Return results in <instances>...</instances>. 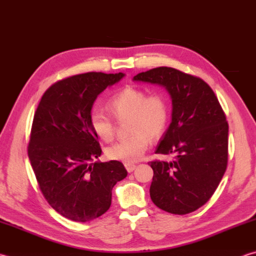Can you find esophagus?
Wrapping results in <instances>:
<instances>
[{"mask_svg": "<svg viewBox=\"0 0 256 256\" xmlns=\"http://www.w3.org/2000/svg\"><path fill=\"white\" fill-rule=\"evenodd\" d=\"M124 166H125V168H126V171H128V173H132V172L134 171V170H135V168H136V165L131 164V163H125Z\"/></svg>", "mask_w": 256, "mask_h": 256, "instance_id": "esophagus-1", "label": "esophagus"}]
</instances>
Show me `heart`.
I'll list each match as a JSON object with an SVG mask.
<instances>
[{
    "label": "heart",
    "mask_w": 256,
    "mask_h": 256,
    "mask_svg": "<svg viewBox=\"0 0 256 256\" xmlns=\"http://www.w3.org/2000/svg\"><path fill=\"white\" fill-rule=\"evenodd\" d=\"M111 113L118 121L131 118L128 138L110 145L105 150L106 156L114 161L134 163L142 158L152 138H158L168 126L170 110L162 94H150L144 90L126 86L115 93L108 103ZM90 125L98 138L104 142L114 138L115 124L111 115L94 110L90 115Z\"/></svg>",
    "instance_id": "1"
}]
</instances>
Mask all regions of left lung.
I'll return each instance as SVG.
<instances>
[{
  "instance_id": "obj_1",
  "label": "left lung",
  "mask_w": 256,
  "mask_h": 256,
  "mask_svg": "<svg viewBox=\"0 0 256 256\" xmlns=\"http://www.w3.org/2000/svg\"><path fill=\"white\" fill-rule=\"evenodd\" d=\"M133 81L158 84L172 98V122L155 153L172 161H152L150 195L165 212L188 214L206 203L228 166V124L213 90L202 78L173 68L138 73Z\"/></svg>"
}]
</instances>
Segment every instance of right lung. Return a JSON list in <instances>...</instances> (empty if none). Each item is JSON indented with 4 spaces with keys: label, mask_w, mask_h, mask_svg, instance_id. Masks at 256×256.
Returning <instances> with one entry per match:
<instances>
[{
    "label": "right lung",
    "mask_w": 256,
    "mask_h": 256,
    "mask_svg": "<svg viewBox=\"0 0 256 256\" xmlns=\"http://www.w3.org/2000/svg\"><path fill=\"white\" fill-rule=\"evenodd\" d=\"M123 73L90 72L50 86L35 111L28 158L45 200L62 216L90 222L111 206L112 188L126 178L118 161L94 162L102 153L90 125L94 101Z\"/></svg>",
    "instance_id": "right-lung-1"
}]
</instances>
